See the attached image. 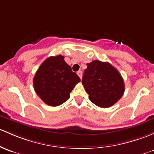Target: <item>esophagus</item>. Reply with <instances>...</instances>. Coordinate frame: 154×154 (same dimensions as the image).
Instances as JSON below:
<instances>
[{"label": "esophagus", "instance_id": "esophagus-1", "mask_svg": "<svg viewBox=\"0 0 154 154\" xmlns=\"http://www.w3.org/2000/svg\"><path fill=\"white\" fill-rule=\"evenodd\" d=\"M77 75L80 77V78L81 79L82 78V72H81V71H79V72H77Z\"/></svg>", "mask_w": 154, "mask_h": 154}]
</instances>
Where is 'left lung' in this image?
Instances as JSON below:
<instances>
[{
	"label": "left lung",
	"instance_id": "8db88e82",
	"mask_svg": "<svg viewBox=\"0 0 154 154\" xmlns=\"http://www.w3.org/2000/svg\"><path fill=\"white\" fill-rule=\"evenodd\" d=\"M89 100L101 108H109L123 95L124 80L109 63L93 60L87 63L82 80Z\"/></svg>",
	"mask_w": 154,
	"mask_h": 154
}]
</instances>
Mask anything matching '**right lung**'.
Masks as SVG:
<instances>
[{"label":"right lung","mask_w":154,"mask_h":154,"mask_svg":"<svg viewBox=\"0 0 154 154\" xmlns=\"http://www.w3.org/2000/svg\"><path fill=\"white\" fill-rule=\"evenodd\" d=\"M80 77L64 60V57H49L37 71L33 79L35 92L46 104L58 106L69 98Z\"/></svg>","instance_id":"right-lung-1"}]
</instances>
